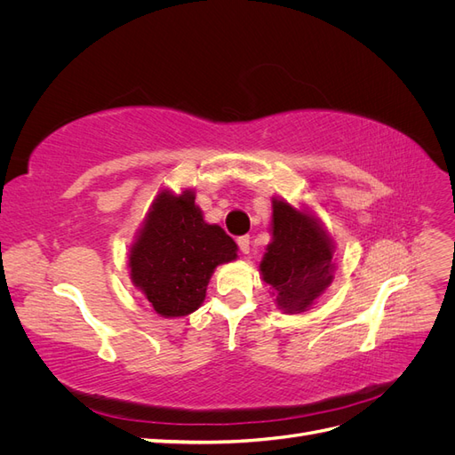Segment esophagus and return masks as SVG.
Wrapping results in <instances>:
<instances>
[{
  "label": "esophagus",
  "instance_id": "esophagus-1",
  "mask_svg": "<svg viewBox=\"0 0 455 455\" xmlns=\"http://www.w3.org/2000/svg\"><path fill=\"white\" fill-rule=\"evenodd\" d=\"M237 244H239V251L243 254H249L251 252V237L249 235H243L237 239Z\"/></svg>",
  "mask_w": 455,
  "mask_h": 455
}]
</instances>
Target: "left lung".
<instances>
[{"mask_svg":"<svg viewBox=\"0 0 455 455\" xmlns=\"http://www.w3.org/2000/svg\"><path fill=\"white\" fill-rule=\"evenodd\" d=\"M273 241L259 264L275 304L284 313L311 307L334 279V244L319 220L273 199Z\"/></svg>","mask_w":455,"mask_h":455,"instance_id":"obj_1","label":"left lung"}]
</instances>
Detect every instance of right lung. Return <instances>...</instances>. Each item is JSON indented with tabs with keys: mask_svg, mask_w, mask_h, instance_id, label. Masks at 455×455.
<instances>
[{
	"mask_svg": "<svg viewBox=\"0 0 455 455\" xmlns=\"http://www.w3.org/2000/svg\"><path fill=\"white\" fill-rule=\"evenodd\" d=\"M235 258V241L204 222L194 191L174 196L163 189L132 244L129 267L132 284L156 313L184 316L203 304L216 266Z\"/></svg>",
	"mask_w": 455,
	"mask_h": 455,
	"instance_id": "right-lung-1",
	"label": "right lung"
}]
</instances>
